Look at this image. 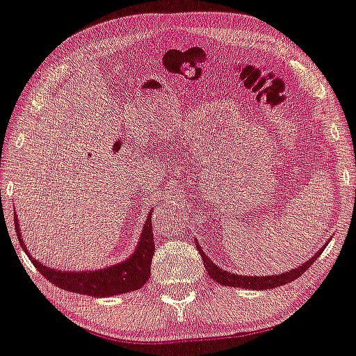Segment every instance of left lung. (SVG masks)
Segmentation results:
<instances>
[{"mask_svg": "<svg viewBox=\"0 0 356 356\" xmlns=\"http://www.w3.org/2000/svg\"><path fill=\"white\" fill-rule=\"evenodd\" d=\"M195 245H197V250L200 251L201 259H203V264H204L207 274H209V277H212L216 282L225 285V286L248 288V290H270V288H277L280 285L291 282V280H296L299 276H302L308 268L313 265V261L321 256V252H323L324 248L327 246V243H325L312 259H308L302 266L294 268V270H290L284 274H276V276L257 277V276H238V274H232V273L221 270V268H218L209 257L206 256L203 250L198 246V241H195Z\"/></svg>", "mask_w": 356, "mask_h": 356, "instance_id": "8db88e82", "label": "left lung"}]
</instances>
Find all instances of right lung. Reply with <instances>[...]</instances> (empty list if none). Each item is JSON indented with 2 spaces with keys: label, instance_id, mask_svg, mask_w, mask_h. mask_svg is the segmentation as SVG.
<instances>
[{
  "label": "right lung",
  "instance_id": "right-lung-1",
  "mask_svg": "<svg viewBox=\"0 0 356 356\" xmlns=\"http://www.w3.org/2000/svg\"><path fill=\"white\" fill-rule=\"evenodd\" d=\"M13 220H15V229L19 245H22L24 252L28 254V257L31 259L33 266H35L38 273H42V276L48 279L51 284L62 288V290L88 294L91 298H105L139 290V288L150 279L152 257L153 254H155V241H153L152 229V212L147 216L144 231L140 234L138 248L135 254H131L130 259L120 261L118 265L104 268V270L82 273L54 270V268L44 266L33 257H31L28 248H26L22 238V234H19L15 213H13Z\"/></svg>",
  "mask_w": 356,
  "mask_h": 356
}]
</instances>
